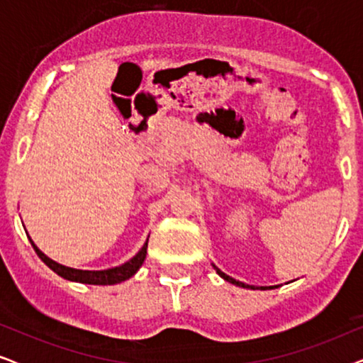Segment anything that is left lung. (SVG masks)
Listing matches in <instances>:
<instances>
[{
    "mask_svg": "<svg viewBox=\"0 0 363 363\" xmlns=\"http://www.w3.org/2000/svg\"><path fill=\"white\" fill-rule=\"evenodd\" d=\"M211 266L215 267V271H216V274L220 276V277H223V279L225 281H228V282H231V284H235V286H240V287H245V289H261V291H264V289H274V287H279V286H251V284H245V282H241V281H236L235 277H231V276H228V274H225V272H223L221 269H218V267L213 264L211 262Z\"/></svg>",
    "mask_w": 363,
    "mask_h": 363,
    "instance_id": "8db88e82",
    "label": "left lung"
}]
</instances>
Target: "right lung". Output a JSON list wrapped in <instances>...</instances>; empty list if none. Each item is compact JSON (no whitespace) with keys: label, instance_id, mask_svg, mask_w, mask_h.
<instances>
[{"label":"right lung","instance_id":"right-lung-1","mask_svg":"<svg viewBox=\"0 0 363 363\" xmlns=\"http://www.w3.org/2000/svg\"><path fill=\"white\" fill-rule=\"evenodd\" d=\"M150 236V235H148ZM29 238V235H28ZM29 242L36 251V255L41 257V261L46 264L49 269H52L57 276L64 277V279L72 281V282H82V284H94V286H112L118 284V282H123L135 274V272L140 269L147 257V246H148V238L147 241L143 242V246L138 250V252L133 257H130L127 262H123L121 266L108 267V269H101V271H87V269H76V267H69L64 264H59L51 257L44 255V252L39 250V247L34 245V241L29 238Z\"/></svg>","mask_w":363,"mask_h":363}]
</instances>
